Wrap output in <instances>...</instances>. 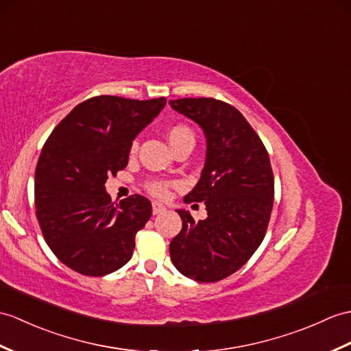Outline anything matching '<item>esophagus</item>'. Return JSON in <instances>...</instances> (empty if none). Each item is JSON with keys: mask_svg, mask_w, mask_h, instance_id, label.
Listing matches in <instances>:
<instances>
[{"mask_svg": "<svg viewBox=\"0 0 351 351\" xmlns=\"http://www.w3.org/2000/svg\"><path fill=\"white\" fill-rule=\"evenodd\" d=\"M166 206L162 205V203H160V202H152V214L154 215H157V214H162V213H166Z\"/></svg>", "mask_w": 351, "mask_h": 351, "instance_id": "34e87169", "label": "esophagus"}]
</instances>
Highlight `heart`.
Listing matches in <instances>:
<instances>
[{"mask_svg": "<svg viewBox=\"0 0 351 351\" xmlns=\"http://www.w3.org/2000/svg\"><path fill=\"white\" fill-rule=\"evenodd\" d=\"M167 137H169L170 145H172V148L175 145H178L179 142L185 141V138H194L191 130L189 127H185V125H173L172 128L169 130ZM136 148H137V143L134 142L132 151H136ZM148 190L154 195H157V197H165V195L167 194V185L165 182H161V181H154L148 185Z\"/></svg>", "mask_w": 351, "mask_h": 351, "instance_id": "obj_1", "label": "heart"}]
</instances>
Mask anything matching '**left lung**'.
<instances>
[{
	"instance_id": "1",
	"label": "left lung",
	"mask_w": 351,
	"mask_h": 351,
	"mask_svg": "<svg viewBox=\"0 0 351 351\" xmlns=\"http://www.w3.org/2000/svg\"><path fill=\"white\" fill-rule=\"evenodd\" d=\"M206 138L200 179L184 202H205L208 217L194 221L176 209L182 229L170 242V258L195 281L226 278L248 262L262 243L274 206V173L257 133L233 106L215 99L170 100Z\"/></svg>"
}]
</instances>
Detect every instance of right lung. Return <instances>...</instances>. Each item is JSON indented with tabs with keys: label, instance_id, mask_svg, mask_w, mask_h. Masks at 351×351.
Here are the masks:
<instances>
[{
	"label": "right lung",
	"instance_id": "obj_1",
	"mask_svg": "<svg viewBox=\"0 0 351 351\" xmlns=\"http://www.w3.org/2000/svg\"><path fill=\"white\" fill-rule=\"evenodd\" d=\"M165 106V97H93L46 141L34 179L37 219L49 248L73 271L103 276L132 258L151 202L134 194L115 205L104 184L127 166L133 141Z\"/></svg>",
	"mask_w": 351,
	"mask_h": 351
}]
</instances>
